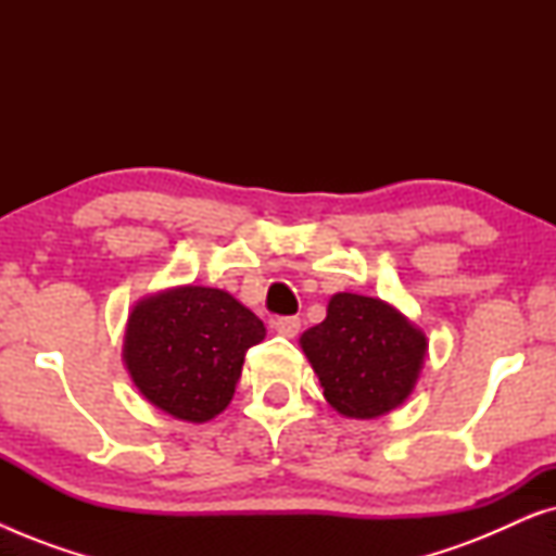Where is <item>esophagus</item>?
Segmentation results:
<instances>
[{
    "mask_svg": "<svg viewBox=\"0 0 556 556\" xmlns=\"http://www.w3.org/2000/svg\"><path fill=\"white\" fill-rule=\"evenodd\" d=\"M273 329H276L280 337L293 339L295 333L301 331V318L299 316H278V318H273Z\"/></svg>",
    "mask_w": 556,
    "mask_h": 556,
    "instance_id": "1",
    "label": "esophagus"
}]
</instances>
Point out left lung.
Instances as JSON below:
<instances>
[{
	"label": "left lung",
	"mask_w": 556,
	"mask_h": 556,
	"mask_svg": "<svg viewBox=\"0 0 556 556\" xmlns=\"http://www.w3.org/2000/svg\"><path fill=\"white\" fill-rule=\"evenodd\" d=\"M324 397L346 417H379L413 392L428 339L390 303L337 293L326 318L301 337Z\"/></svg>",
	"instance_id": "obj_1"
}]
</instances>
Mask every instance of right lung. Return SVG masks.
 Instances as JSON below:
<instances>
[{
	"mask_svg": "<svg viewBox=\"0 0 556 556\" xmlns=\"http://www.w3.org/2000/svg\"><path fill=\"white\" fill-rule=\"evenodd\" d=\"M263 337L261 318L230 293L181 286L131 311L124 359L151 405L204 422L232 400L248 349Z\"/></svg>",
	"mask_w": 556,
	"mask_h": 556,
	"instance_id": "add662e5",
	"label": "right lung"
}]
</instances>
